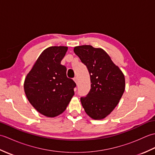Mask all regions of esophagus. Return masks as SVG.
I'll return each instance as SVG.
<instances>
[{
  "label": "esophagus",
  "instance_id": "34e87169",
  "mask_svg": "<svg viewBox=\"0 0 155 155\" xmlns=\"http://www.w3.org/2000/svg\"><path fill=\"white\" fill-rule=\"evenodd\" d=\"M73 80L75 82V83L77 84H78V78H77V77H74Z\"/></svg>",
  "mask_w": 155,
  "mask_h": 155
}]
</instances>
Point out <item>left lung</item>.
<instances>
[{"label": "left lung", "mask_w": 155, "mask_h": 155, "mask_svg": "<svg viewBox=\"0 0 155 155\" xmlns=\"http://www.w3.org/2000/svg\"><path fill=\"white\" fill-rule=\"evenodd\" d=\"M74 53L87 66L91 88L87 97H81L86 113L94 120L110 114L123 96L125 88L124 74L103 49L91 45L77 46Z\"/></svg>", "instance_id": "8db88e82"}]
</instances>
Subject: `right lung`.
Returning a JSON list of instances; mask_svg holds the SVG:
<instances>
[{
  "label": "right lung",
  "mask_w": 155,
  "mask_h": 155,
  "mask_svg": "<svg viewBox=\"0 0 155 155\" xmlns=\"http://www.w3.org/2000/svg\"><path fill=\"white\" fill-rule=\"evenodd\" d=\"M67 50L64 46L46 48L25 78L24 90L29 103L45 117L62 114L74 94L76 83L61 64Z\"/></svg>",
  "instance_id": "right-lung-1"
}]
</instances>
